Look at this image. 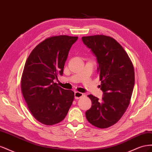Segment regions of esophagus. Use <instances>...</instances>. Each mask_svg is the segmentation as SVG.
Segmentation results:
<instances>
[{
  "mask_svg": "<svg viewBox=\"0 0 152 152\" xmlns=\"http://www.w3.org/2000/svg\"><path fill=\"white\" fill-rule=\"evenodd\" d=\"M74 95H75V98L76 99H79V98H80L81 97H82V96H84L83 93H80V92H75Z\"/></svg>",
  "mask_w": 152,
  "mask_h": 152,
  "instance_id": "obj_1",
  "label": "esophagus"
}]
</instances>
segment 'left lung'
I'll list each match as a JSON object with an SVG mask.
<instances>
[{
  "label": "left lung",
  "instance_id": "1",
  "mask_svg": "<svg viewBox=\"0 0 152 152\" xmlns=\"http://www.w3.org/2000/svg\"><path fill=\"white\" fill-rule=\"evenodd\" d=\"M86 46L97 59V70L103 97H88L91 108L87 110V120L96 127L107 128L116 124L130 103L134 86V70L126 50L108 36L96 35L82 37Z\"/></svg>",
  "mask_w": 152,
  "mask_h": 152
}]
</instances>
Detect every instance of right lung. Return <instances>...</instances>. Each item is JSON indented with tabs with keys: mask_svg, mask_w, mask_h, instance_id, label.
Returning <instances> with one entry per match:
<instances>
[{
	"mask_svg": "<svg viewBox=\"0 0 152 152\" xmlns=\"http://www.w3.org/2000/svg\"><path fill=\"white\" fill-rule=\"evenodd\" d=\"M78 37L53 36L33 49L23 72V96L34 117L45 125H54L65 118L74 93L54 83L63 68L72 45Z\"/></svg>",
	"mask_w": 152,
	"mask_h": 152,
	"instance_id": "right-lung-1",
	"label": "right lung"
}]
</instances>
